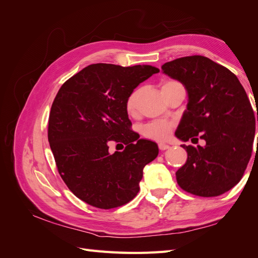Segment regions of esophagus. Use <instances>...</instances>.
Instances as JSON below:
<instances>
[{"mask_svg":"<svg viewBox=\"0 0 258 258\" xmlns=\"http://www.w3.org/2000/svg\"><path fill=\"white\" fill-rule=\"evenodd\" d=\"M158 147H159L160 151H166V150H168V148H170V146L168 144H165V143H159Z\"/></svg>","mask_w":258,"mask_h":258,"instance_id":"esophagus-1","label":"esophagus"}]
</instances>
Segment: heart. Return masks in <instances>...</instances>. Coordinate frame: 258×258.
Wrapping results in <instances>:
<instances>
[{"label": "heart", "instance_id": "1", "mask_svg": "<svg viewBox=\"0 0 258 258\" xmlns=\"http://www.w3.org/2000/svg\"><path fill=\"white\" fill-rule=\"evenodd\" d=\"M177 86H182L181 83L176 81H167L161 85V90L177 87ZM139 96V90L132 91L126 101V110L129 114H134L137 107V100ZM174 123L169 120L159 119L154 120L152 122L146 123L142 128V134L147 139L154 140V141H165L171 134V130L173 129Z\"/></svg>", "mask_w": 258, "mask_h": 258}]
</instances>
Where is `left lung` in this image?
I'll return each mask as SVG.
<instances>
[{"mask_svg": "<svg viewBox=\"0 0 258 258\" xmlns=\"http://www.w3.org/2000/svg\"><path fill=\"white\" fill-rule=\"evenodd\" d=\"M161 69L188 92L175 136L184 142H206L197 147L182 145L187 160L176 171L177 184L196 196H220L243 176L254 151L258 112L256 116L238 77L207 57L178 58Z\"/></svg>", "mask_w": 258, "mask_h": 258, "instance_id": "left-lung-1", "label": "left lung"}]
</instances>
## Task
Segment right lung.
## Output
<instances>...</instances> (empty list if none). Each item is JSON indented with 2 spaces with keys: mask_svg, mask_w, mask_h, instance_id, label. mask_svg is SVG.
Returning <instances> with one entry per match:
<instances>
[{
  "mask_svg": "<svg viewBox=\"0 0 258 258\" xmlns=\"http://www.w3.org/2000/svg\"><path fill=\"white\" fill-rule=\"evenodd\" d=\"M158 72L152 66L96 63L59 89L49 114L48 142L60 176L86 204L113 209L139 192L143 168L157 157L158 146L131 130L126 101ZM111 141L126 147L110 154Z\"/></svg>",
  "mask_w": 258,
  "mask_h": 258,
  "instance_id": "obj_1",
  "label": "right lung"
}]
</instances>
